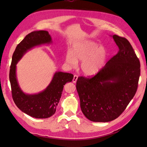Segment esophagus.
Instances as JSON below:
<instances>
[{"label":"esophagus","instance_id":"obj_1","mask_svg":"<svg viewBox=\"0 0 147 147\" xmlns=\"http://www.w3.org/2000/svg\"><path fill=\"white\" fill-rule=\"evenodd\" d=\"M78 76L77 75H74V77H73V82L74 83H76L77 80H78Z\"/></svg>","mask_w":147,"mask_h":147}]
</instances>
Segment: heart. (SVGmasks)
<instances>
[{
    "mask_svg": "<svg viewBox=\"0 0 147 147\" xmlns=\"http://www.w3.org/2000/svg\"><path fill=\"white\" fill-rule=\"evenodd\" d=\"M107 58V51L102 46L88 40L76 43L71 51L65 54V62L71 67H75L78 61H82L81 70L86 76L97 74L104 66Z\"/></svg>",
    "mask_w": 147,
    "mask_h": 147,
    "instance_id": "1",
    "label": "heart"
}]
</instances>
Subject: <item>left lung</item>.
Wrapping results in <instances>:
<instances>
[{"label": "left lung", "instance_id": "left-lung-1", "mask_svg": "<svg viewBox=\"0 0 147 147\" xmlns=\"http://www.w3.org/2000/svg\"><path fill=\"white\" fill-rule=\"evenodd\" d=\"M117 54L95 76L79 77L76 89L85 117L93 122L117 118L135 96L140 75V62L128 40L112 35Z\"/></svg>", "mask_w": 147, "mask_h": 147}]
</instances>
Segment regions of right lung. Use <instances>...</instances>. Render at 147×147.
<instances>
[{
	"label": "right lung",
	"mask_w": 147,
	"mask_h": 147,
	"mask_svg": "<svg viewBox=\"0 0 147 147\" xmlns=\"http://www.w3.org/2000/svg\"><path fill=\"white\" fill-rule=\"evenodd\" d=\"M52 38L47 31H35L27 35L17 45L12 55L9 71L12 96L17 107L30 116L37 119L50 117L55 114L64 85L71 82L73 74L55 72L47 87L36 94H27L21 89L16 76V64L26 53L36 46L50 44Z\"/></svg>",
	"instance_id": "add662e5"
}]
</instances>
